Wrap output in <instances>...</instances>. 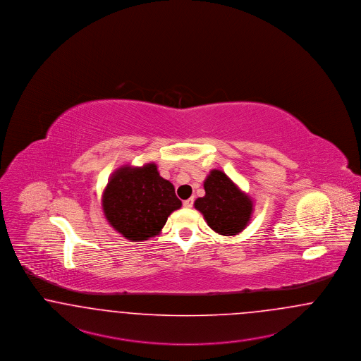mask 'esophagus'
Masks as SVG:
<instances>
[{"label": "esophagus", "mask_w": 361, "mask_h": 361, "mask_svg": "<svg viewBox=\"0 0 361 361\" xmlns=\"http://www.w3.org/2000/svg\"><path fill=\"white\" fill-rule=\"evenodd\" d=\"M192 204H194V198H188V200H186V201H183V206H185L186 209L192 207Z\"/></svg>", "instance_id": "obj_1"}]
</instances>
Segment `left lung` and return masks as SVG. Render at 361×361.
Segmentation results:
<instances>
[{
  "mask_svg": "<svg viewBox=\"0 0 361 361\" xmlns=\"http://www.w3.org/2000/svg\"><path fill=\"white\" fill-rule=\"evenodd\" d=\"M204 197L194 206L204 214L207 225L224 235H235L251 220L253 202L233 180L220 170H212L204 179Z\"/></svg>",
  "mask_w": 361,
  "mask_h": 361,
  "instance_id": "8db88e82",
  "label": "left lung"
}]
</instances>
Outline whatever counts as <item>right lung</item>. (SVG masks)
<instances>
[{
	"label": "right lung",
	"mask_w": 361,
	"mask_h": 361,
	"mask_svg": "<svg viewBox=\"0 0 361 361\" xmlns=\"http://www.w3.org/2000/svg\"><path fill=\"white\" fill-rule=\"evenodd\" d=\"M180 206L173 183L159 175L155 163L120 167L110 176L102 194L106 220L130 241H145L159 235L169 216Z\"/></svg>",
	"instance_id": "1"
}]
</instances>
